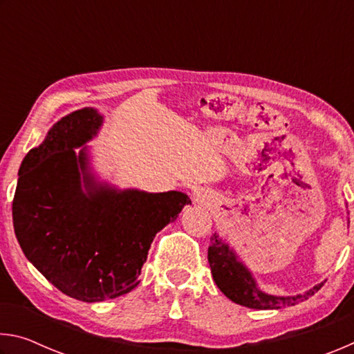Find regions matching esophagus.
I'll list each match as a JSON object with an SVG mask.
<instances>
[{
    "label": "esophagus",
    "instance_id": "obj_1",
    "mask_svg": "<svg viewBox=\"0 0 354 354\" xmlns=\"http://www.w3.org/2000/svg\"><path fill=\"white\" fill-rule=\"evenodd\" d=\"M194 201H195V203H198V205H206V201H207V195H206V192H203V190H195V192H194Z\"/></svg>",
    "mask_w": 354,
    "mask_h": 354
}]
</instances>
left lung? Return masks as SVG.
<instances>
[{
    "label": "left lung",
    "mask_w": 354,
    "mask_h": 354,
    "mask_svg": "<svg viewBox=\"0 0 354 354\" xmlns=\"http://www.w3.org/2000/svg\"><path fill=\"white\" fill-rule=\"evenodd\" d=\"M207 261L209 266H211L212 278L218 289L231 301L251 309H281L286 306H295V304L314 295L323 286V283L317 284L306 293H303V295H268V293L262 292L257 287L248 268L237 259V254L230 248V245L221 241L217 232L211 237V245H209L207 250Z\"/></svg>",
    "instance_id": "1"
}]
</instances>
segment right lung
Wrapping results in <instances>:
<instances>
[{
    "mask_svg": "<svg viewBox=\"0 0 354 354\" xmlns=\"http://www.w3.org/2000/svg\"><path fill=\"white\" fill-rule=\"evenodd\" d=\"M103 117L75 111L53 127L29 151L19 170L12 218L28 261L65 295L86 303L124 295L140 283L154 236L175 221L190 198L118 190L97 183L87 147Z\"/></svg>",
    "mask_w": 354,
    "mask_h": 354,
    "instance_id": "right-lung-1",
    "label": "right lung"
}]
</instances>
